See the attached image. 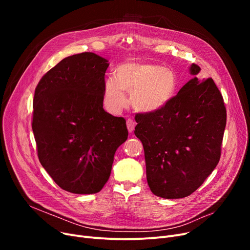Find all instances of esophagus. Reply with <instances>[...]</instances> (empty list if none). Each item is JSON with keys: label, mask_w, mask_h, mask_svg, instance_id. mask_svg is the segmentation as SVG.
<instances>
[{"label": "esophagus", "mask_w": 250, "mask_h": 250, "mask_svg": "<svg viewBox=\"0 0 250 250\" xmlns=\"http://www.w3.org/2000/svg\"><path fill=\"white\" fill-rule=\"evenodd\" d=\"M126 126H127L128 132L132 133L135 128V122L132 120V118H128V120L126 121Z\"/></svg>", "instance_id": "esophagus-1"}]
</instances>
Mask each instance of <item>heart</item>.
<instances>
[{
  "instance_id": "b5f03b06",
  "label": "heart",
  "mask_w": 250,
  "mask_h": 250,
  "mask_svg": "<svg viewBox=\"0 0 250 250\" xmlns=\"http://www.w3.org/2000/svg\"><path fill=\"white\" fill-rule=\"evenodd\" d=\"M177 88V76L172 70L158 63L130 61L118 65L115 78L105 80L103 100L108 109L117 111L125 105L127 92L137 110L152 113L163 109Z\"/></svg>"
}]
</instances>
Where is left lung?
<instances>
[{
    "mask_svg": "<svg viewBox=\"0 0 250 250\" xmlns=\"http://www.w3.org/2000/svg\"><path fill=\"white\" fill-rule=\"evenodd\" d=\"M201 71L166 106L137 114L135 135L145 152L151 191L163 199H181L198 189L219 163L226 126V108L212 78L200 81Z\"/></svg>",
    "mask_w": 250,
    "mask_h": 250,
    "instance_id": "8db88e82",
    "label": "left lung"
}]
</instances>
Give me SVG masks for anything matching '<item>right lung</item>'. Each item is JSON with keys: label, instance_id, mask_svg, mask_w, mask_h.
I'll return each instance as SVG.
<instances>
[{"label": "right lung", "instance_id": "1", "mask_svg": "<svg viewBox=\"0 0 250 250\" xmlns=\"http://www.w3.org/2000/svg\"><path fill=\"white\" fill-rule=\"evenodd\" d=\"M108 65L93 52L74 55L50 69L35 89L32 130L38 159L69 192L100 191L115 151L128 136L125 118L103 109Z\"/></svg>", "mask_w": 250, "mask_h": 250}]
</instances>
